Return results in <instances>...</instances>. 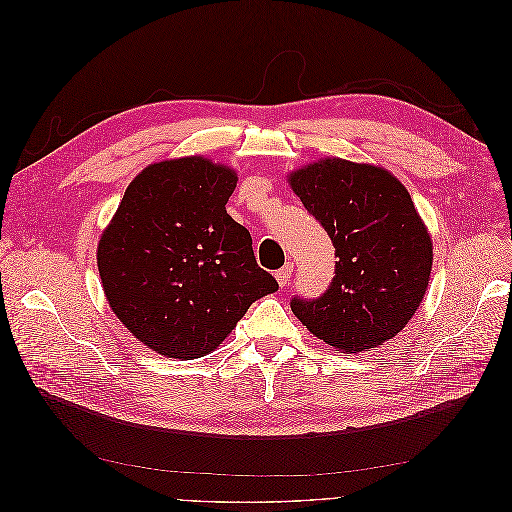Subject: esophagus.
Instances as JSON below:
<instances>
[{
    "mask_svg": "<svg viewBox=\"0 0 512 512\" xmlns=\"http://www.w3.org/2000/svg\"><path fill=\"white\" fill-rule=\"evenodd\" d=\"M290 277H292V265H286V267H282L280 271L275 273V280L280 282V286H282V288L290 284Z\"/></svg>",
    "mask_w": 512,
    "mask_h": 512,
    "instance_id": "34e87169",
    "label": "esophagus"
}]
</instances>
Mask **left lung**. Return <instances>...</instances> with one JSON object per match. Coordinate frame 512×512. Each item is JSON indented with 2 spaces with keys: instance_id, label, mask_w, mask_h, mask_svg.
I'll use <instances>...</instances> for the list:
<instances>
[{
  "instance_id": "left-lung-1",
  "label": "left lung",
  "mask_w": 512,
  "mask_h": 512,
  "mask_svg": "<svg viewBox=\"0 0 512 512\" xmlns=\"http://www.w3.org/2000/svg\"><path fill=\"white\" fill-rule=\"evenodd\" d=\"M335 247L331 286L290 307L344 352L382 346L406 327L429 284L433 247L408 190L389 170L329 158L288 177Z\"/></svg>"
}]
</instances>
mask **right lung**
Segmentation results:
<instances>
[{"instance_id":"1","label":"right lung","mask_w":512,"mask_h":512,"mask_svg":"<svg viewBox=\"0 0 512 512\" xmlns=\"http://www.w3.org/2000/svg\"><path fill=\"white\" fill-rule=\"evenodd\" d=\"M237 175L205 158L147 166L98 245L108 305L126 329L173 359L218 348L250 305L275 292L250 230L226 213Z\"/></svg>"}]
</instances>
